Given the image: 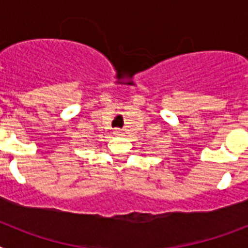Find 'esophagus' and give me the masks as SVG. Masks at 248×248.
Wrapping results in <instances>:
<instances>
[{"label": "esophagus", "mask_w": 248, "mask_h": 248, "mask_svg": "<svg viewBox=\"0 0 248 248\" xmlns=\"http://www.w3.org/2000/svg\"><path fill=\"white\" fill-rule=\"evenodd\" d=\"M113 134L114 135H122L123 133H122V130H120V129H114Z\"/></svg>", "instance_id": "34e87169"}]
</instances>
